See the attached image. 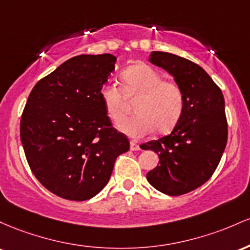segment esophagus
<instances>
[{"mask_svg":"<svg viewBox=\"0 0 250 250\" xmlns=\"http://www.w3.org/2000/svg\"><path fill=\"white\" fill-rule=\"evenodd\" d=\"M130 148L132 151H138V150H140V146H139L138 143L136 142V140H131V142H130Z\"/></svg>","mask_w":250,"mask_h":250,"instance_id":"34e87169","label":"esophagus"}]
</instances>
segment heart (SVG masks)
<instances>
[{"label":"heart","mask_w":250,"mask_h":250,"mask_svg":"<svg viewBox=\"0 0 250 250\" xmlns=\"http://www.w3.org/2000/svg\"><path fill=\"white\" fill-rule=\"evenodd\" d=\"M123 91L113 83H105L100 98L107 116L119 123L127 112V99L138 97L134 105L137 114L126 118L119 128L127 136L140 138L152 132H167L181 119L186 97L175 81L164 80L163 75L147 64L130 67L122 74Z\"/></svg>","instance_id":"1"}]
</instances>
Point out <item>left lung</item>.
<instances>
[{"instance_id": "8db88e82", "label": "left lung", "mask_w": 250, "mask_h": 250, "mask_svg": "<svg viewBox=\"0 0 250 250\" xmlns=\"http://www.w3.org/2000/svg\"><path fill=\"white\" fill-rule=\"evenodd\" d=\"M148 61L169 72L186 97L172 132L142 146L159 157V165L146 173L148 183L165 195L179 196L206 183L221 161L228 139L224 98L208 73L188 59L152 52Z\"/></svg>"}]
</instances>
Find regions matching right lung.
Instances as JSON below:
<instances>
[{"label":"right lung","instance_id":"right-lung-1","mask_svg":"<svg viewBox=\"0 0 250 250\" xmlns=\"http://www.w3.org/2000/svg\"><path fill=\"white\" fill-rule=\"evenodd\" d=\"M116 61L112 54L78 55L38 81L28 97L20 123L24 155L38 181L64 200L99 193L117 157L130 148L100 98Z\"/></svg>","mask_w":250,"mask_h":250}]
</instances>
